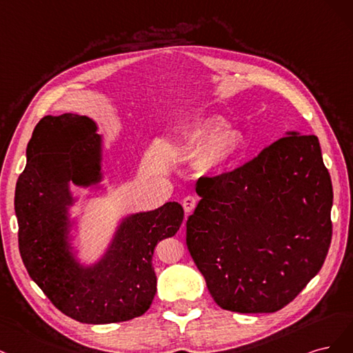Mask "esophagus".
<instances>
[{
    "mask_svg": "<svg viewBox=\"0 0 353 353\" xmlns=\"http://www.w3.org/2000/svg\"><path fill=\"white\" fill-rule=\"evenodd\" d=\"M183 208H185V212H188V214H190L193 210L196 208V203H198V199L195 198V196H186L185 199H183Z\"/></svg>",
    "mask_w": 353,
    "mask_h": 353,
    "instance_id": "esophagus-1",
    "label": "esophagus"
}]
</instances>
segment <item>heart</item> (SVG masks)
<instances>
[{"label":"heart","instance_id":"obj_1","mask_svg":"<svg viewBox=\"0 0 353 353\" xmlns=\"http://www.w3.org/2000/svg\"><path fill=\"white\" fill-rule=\"evenodd\" d=\"M219 114L198 117L181 129L179 145L186 151H196L193 168L199 174H211L229 165L245 146V136L236 128H225Z\"/></svg>","mask_w":353,"mask_h":353}]
</instances>
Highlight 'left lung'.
Masks as SVG:
<instances>
[{
  "instance_id": "8db88e82",
  "label": "left lung",
  "mask_w": 353,
  "mask_h": 353,
  "mask_svg": "<svg viewBox=\"0 0 353 353\" xmlns=\"http://www.w3.org/2000/svg\"><path fill=\"white\" fill-rule=\"evenodd\" d=\"M195 190L186 245L223 310L276 312L321 270L333 186L316 136L286 132L245 165L201 177Z\"/></svg>"
}]
</instances>
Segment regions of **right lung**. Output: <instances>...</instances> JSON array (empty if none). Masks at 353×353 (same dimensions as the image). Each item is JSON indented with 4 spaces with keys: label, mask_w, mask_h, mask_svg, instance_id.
Listing matches in <instances>:
<instances>
[{
    "label": "right lung",
    "mask_w": 353,
    "mask_h": 353,
    "mask_svg": "<svg viewBox=\"0 0 353 353\" xmlns=\"http://www.w3.org/2000/svg\"><path fill=\"white\" fill-rule=\"evenodd\" d=\"M98 129L86 116H45L28 143L14 195L19 249L30 279L55 308L86 324L128 321L150 310L157 292L154 249L183 221L179 202L128 214L94 263L82 261L72 186L107 192Z\"/></svg>",
    "instance_id": "obj_1"
}]
</instances>
